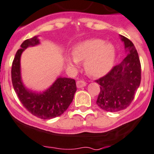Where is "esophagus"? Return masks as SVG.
<instances>
[{"mask_svg": "<svg viewBox=\"0 0 154 154\" xmlns=\"http://www.w3.org/2000/svg\"><path fill=\"white\" fill-rule=\"evenodd\" d=\"M86 85V82H85L84 80H79L76 82V86L78 88H81V87H83Z\"/></svg>", "mask_w": 154, "mask_h": 154, "instance_id": "34e87169", "label": "esophagus"}]
</instances>
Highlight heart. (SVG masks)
Here are the masks:
<instances>
[{"label": "heart", "mask_w": 154, "mask_h": 154, "mask_svg": "<svg viewBox=\"0 0 154 154\" xmlns=\"http://www.w3.org/2000/svg\"><path fill=\"white\" fill-rule=\"evenodd\" d=\"M73 59L68 60L70 66L84 61L86 72L94 77L106 74L113 65L116 49L112 44L102 39L86 40L76 45L72 51Z\"/></svg>", "instance_id": "heart-1"}]
</instances>
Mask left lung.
I'll return each mask as SVG.
<instances>
[{
    "label": "left lung",
    "instance_id": "1",
    "mask_svg": "<svg viewBox=\"0 0 154 154\" xmlns=\"http://www.w3.org/2000/svg\"><path fill=\"white\" fill-rule=\"evenodd\" d=\"M128 55L96 82L100 85L97 105L103 110L119 112L131 105L141 82V63L134 44L122 36Z\"/></svg>",
    "mask_w": 154,
    "mask_h": 154
}]
</instances>
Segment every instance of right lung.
Here are the masks:
<instances>
[{"mask_svg":"<svg viewBox=\"0 0 154 154\" xmlns=\"http://www.w3.org/2000/svg\"><path fill=\"white\" fill-rule=\"evenodd\" d=\"M38 37L26 39L18 49L11 66V82L22 105L32 115L43 120H50L62 115L72 103L76 91L75 79L59 77L48 90L35 93L23 84L20 74V57L29 46L38 45Z\"/></svg>","mask_w":154,"mask_h":154,"instance_id":"right-lung-1","label":"right lung"}]
</instances>
